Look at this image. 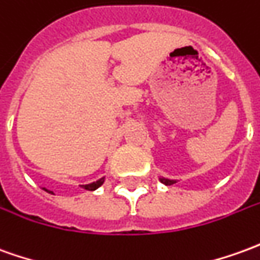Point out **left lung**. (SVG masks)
Instances as JSON below:
<instances>
[{
  "label": "left lung",
  "mask_w": 260,
  "mask_h": 260,
  "mask_svg": "<svg viewBox=\"0 0 260 260\" xmlns=\"http://www.w3.org/2000/svg\"><path fill=\"white\" fill-rule=\"evenodd\" d=\"M159 180H160L163 184H166V186H170V184L176 183V180H170V179H165V177H159Z\"/></svg>",
  "instance_id": "1"
}]
</instances>
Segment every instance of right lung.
Listing matches in <instances>:
<instances>
[{"mask_svg": "<svg viewBox=\"0 0 260 260\" xmlns=\"http://www.w3.org/2000/svg\"><path fill=\"white\" fill-rule=\"evenodd\" d=\"M104 177H101V179H100V180H97V181H92V183H90V184H83V188H86V190H90V191H94V190H97V188H99L100 186H103V183H104ZM43 190H45V191H48V193H50V194H53V191H50V190H48V188H45V187H43Z\"/></svg>", "mask_w": 260, "mask_h": 260, "instance_id": "add662e5", "label": "right lung"}]
</instances>
